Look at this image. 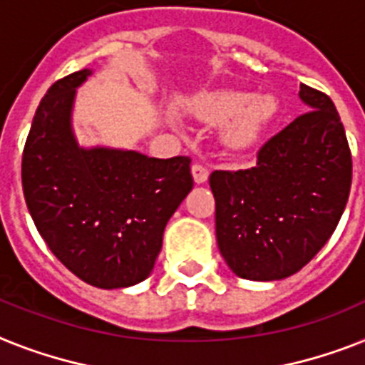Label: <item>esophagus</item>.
Masks as SVG:
<instances>
[{"label":"esophagus","instance_id":"34e87169","mask_svg":"<svg viewBox=\"0 0 365 365\" xmlns=\"http://www.w3.org/2000/svg\"><path fill=\"white\" fill-rule=\"evenodd\" d=\"M192 177H194L195 185H203L209 179V170L201 164H194L192 165Z\"/></svg>","mask_w":365,"mask_h":365}]
</instances>
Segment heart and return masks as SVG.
<instances>
[{
  "mask_svg": "<svg viewBox=\"0 0 365 365\" xmlns=\"http://www.w3.org/2000/svg\"><path fill=\"white\" fill-rule=\"evenodd\" d=\"M205 121L222 125L227 121L224 138L233 149H248L278 113V101L272 95L252 96L250 93L225 91L197 104Z\"/></svg>",
  "mask_w": 365,
  "mask_h": 365,
  "instance_id": "1",
  "label": "heart"
}]
</instances>
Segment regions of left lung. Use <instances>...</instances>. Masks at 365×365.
Here are the masks:
<instances>
[{"label": "left lung", "mask_w": 365, "mask_h": 365, "mask_svg": "<svg viewBox=\"0 0 365 365\" xmlns=\"http://www.w3.org/2000/svg\"><path fill=\"white\" fill-rule=\"evenodd\" d=\"M308 111L270 138L250 170L212 171L216 240L239 278L274 282L308 264L349 200L352 160L339 113L300 83Z\"/></svg>", "instance_id": "left-lung-1"}]
</instances>
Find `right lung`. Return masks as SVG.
I'll return each mask as SVG.
<instances>
[{
    "label": "right lung",
    "instance_id": "right-lung-1",
    "mask_svg": "<svg viewBox=\"0 0 365 365\" xmlns=\"http://www.w3.org/2000/svg\"><path fill=\"white\" fill-rule=\"evenodd\" d=\"M91 68L56 81L33 117L22 186L37 231L72 274L101 289L153 272L168 220L194 186L188 156L81 147L72 130L76 89Z\"/></svg>",
    "mask_w": 365,
    "mask_h": 365
}]
</instances>
